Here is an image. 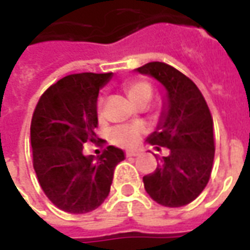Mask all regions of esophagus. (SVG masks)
Returning <instances> with one entry per match:
<instances>
[{"instance_id": "esophagus-1", "label": "esophagus", "mask_w": 250, "mask_h": 250, "mask_svg": "<svg viewBox=\"0 0 250 250\" xmlns=\"http://www.w3.org/2000/svg\"><path fill=\"white\" fill-rule=\"evenodd\" d=\"M138 155H139L138 150H127L125 151V157H138Z\"/></svg>"}]
</instances>
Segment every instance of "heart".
I'll return each instance as SVG.
<instances>
[{"label":"heart","mask_w":250,"mask_h":250,"mask_svg":"<svg viewBox=\"0 0 250 250\" xmlns=\"http://www.w3.org/2000/svg\"><path fill=\"white\" fill-rule=\"evenodd\" d=\"M125 92L135 104L141 103L143 100H150L151 98L150 84L142 80H131L127 83ZM99 109H100V105H99ZM141 132L142 128L139 125H119L111 131V139L120 146H132L138 142Z\"/></svg>","instance_id":"obj_1"}]
</instances>
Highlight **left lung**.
I'll return each mask as SVG.
<instances>
[{
  "label": "left lung",
  "instance_id": "8db88e82",
  "mask_svg": "<svg viewBox=\"0 0 250 250\" xmlns=\"http://www.w3.org/2000/svg\"><path fill=\"white\" fill-rule=\"evenodd\" d=\"M135 71L165 88L157 130L146 142L170 150L155 171L143 177L145 188L163 206H185L202 193L211 174L215 148L209 107L198 87L174 66L152 62Z\"/></svg>",
  "mask_w": 250,
  "mask_h": 250
}]
</instances>
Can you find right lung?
<instances>
[{
	"instance_id": "right-lung-1",
	"label": "right lung",
	"mask_w": 250,
	"mask_h": 250,
	"mask_svg": "<svg viewBox=\"0 0 250 250\" xmlns=\"http://www.w3.org/2000/svg\"><path fill=\"white\" fill-rule=\"evenodd\" d=\"M109 73H75L42 93L30 125L33 167L53 205L72 214L92 211L108 197L115 166L125 151L108 146L102 155H84V143L95 142L98 96ZM104 142V141H102Z\"/></svg>"
}]
</instances>
